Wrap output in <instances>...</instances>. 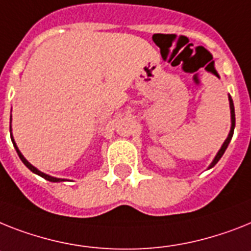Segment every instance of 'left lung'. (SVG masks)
<instances>
[{
	"label": "left lung",
	"mask_w": 251,
	"mask_h": 251,
	"mask_svg": "<svg viewBox=\"0 0 251 251\" xmlns=\"http://www.w3.org/2000/svg\"><path fill=\"white\" fill-rule=\"evenodd\" d=\"M228 101H229V110H231V129H229L228 136H227V138L225 140V142H223V145L221 146L219 151L217 152V155L214 156L213 161L210 163V165L208 167V169H210V168L214 167V165L219 161V159L222 158L223 154H225L226 149L228 148V144L231 142V138H232V136H233V130H235V106H233V101H232V99H231V96H229V95H228Z\"/></svg>",
	"instance_id": "1"
}]
</instances>
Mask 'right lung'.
<instances>
[{
	"label": "right lung",
	"instance_id": "add662e5",
	"mask_svg": "<svg viewBox=\"0 0 251 251\" xmlns=\"http://www.w3.org/2000/svg\"><path fill=\"white\" fill-rule=\"evenodd\" d=\"M10 123H11V122H10ZM10 134H11V141H12V144H14V148H15L16 152H18L19 158H20V160H22L23 163H24V165H25V167L28 168V169H30V171H32L33 173H36V175L41 176V177L45 178V179H47V181H50V182H64V181H68V179H65V178L52 177V176H49V175H46V173H43V172L38 171V169H37V168L34 167V165L30 164V163H29V161L26 160L25 158H24V155H23L22 152H20V150H19V148H18V146H16L15 140H14V137H12V133H11V124H10Z\"/></svg>",
	"mask_w": 251,
	"mask_h": 251
}]
</instances>
